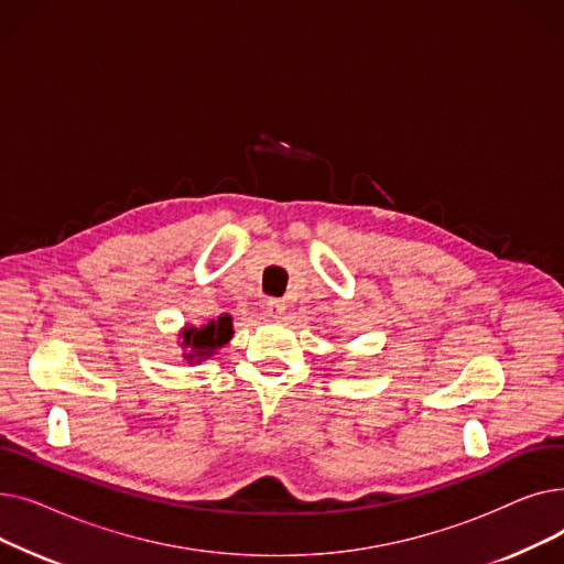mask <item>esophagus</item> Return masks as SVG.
Returning <instances> with one entry per match:
<instances>
[{
	"label": "esophagus",
	"instance_id": "1",
	"mask_svg": "<svg viewBox=\"0 0 564 564\" xmlns=\"http://www.w3.org/2000/svg\"><path fill=\"white\" fill-rule=\"evenodd\" d=\"M267 313H270V317H281L285 313V304L281 300H270L267 302Z\"/></svg>",
	"mask_w": 564,
	"mask_h": 564
}]
</instances>
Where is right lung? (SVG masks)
Returning a JSON list of instances; mask_svg holds the SVG:
<instances>
[{
    "label": "right lung",
    "instance_id": "right-lung-1",
    "mask_svg": "<svg viewBox=\"0 0 564 564\" xmlns=\"http://www.w3.org/2000/svg\"><path fill=\"white\" fill-rule=\"evenodd\" d=\"M183 359L187 364H200L210 359L217 349H221L232 338V317L219 315L203 327H185L181 332Z\"/></svg>",
    "mask_w": 564,
    "mask_h": 564
}]
</instances>
